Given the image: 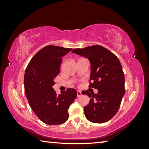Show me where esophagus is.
<instances>
[{"label": "esophagus", "mask_w": 149, "mask_h": 149, "mask_svg": "<svg viewBox=\"0 0 149 149\" xmlns=\"http://www.w3.org/2000/svg\"><path fill=\"white\" fill-rule=\"evenodd\" d=\"M81 95H82L81 92L80 91H77V97H80Z\"/></svg>", "instance_id": "obj_1"}]
</instances>
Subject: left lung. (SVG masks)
<instances>
[{
    "label": "left lung",
    "instance_id": "8db88e82",
    "mask_svg": "<svg viewBox=\"0 0 149 149\" xmlns=\"http://www.w3.org/2000/svg\"><path fill=\"white\" fill-rule=\"evenodd\" d=\"M72 52L89 59L92 81L89 87L98 90L97 94L87 91L81 92L91 99L84 107L85 117L93 123L108 122L119 110L125 91L124 74L119 59L100 45L75 49Z\"/></svg>",
    "mask_w": 149,
    "mask_h": 149
}]
</instances>
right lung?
I'll return each instance as SVG.
<instances>
[{
    "mask_svg": "<svg viewBox=\"0 0 149 149\" xmlns=\"http://www.w3.org/2000/svg\"><path fill=\"white\" fill-rule=\"evenodd\" d=\"M72 50L48 45L34 55L25 72L24 89L30 107L47 124L59 125L66 122L68 108L77 97L74 89L69 88L58 95L52 88L62 57Z\"/></svg>",
    "mask_w": 149,
    "mask_h": 149,
    "instance_id": "right-lung-1",
    "label": "right lung"
}]
</instances>
